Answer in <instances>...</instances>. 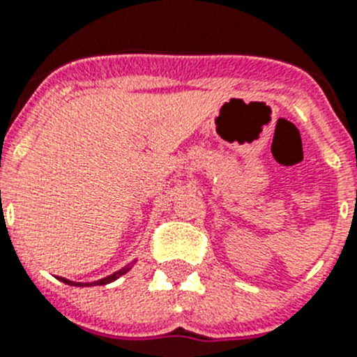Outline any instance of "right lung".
<instances>
[{"mask_svg":"<svg viewBox=\"0 0 357 357\" xmlns=\"http://www.w3.org/2000/svg\"><path fill=\"white\" fill-rule=\"evenodd\" d=\"M132 266H134V263L127 264V266H123L121 270L114 272L112 275L103 277V279H100V280H93V282H75V280H68V279H64V277H59V280H62V282H66V284H69V286H80V288H84V286H103V284H109V282H112V280L119 279L121 275H125V273H127Z\"/></svg>","mask_w":357,"mask_h":357,"instance_id":"1","label":"right lung"}]
</instances>
